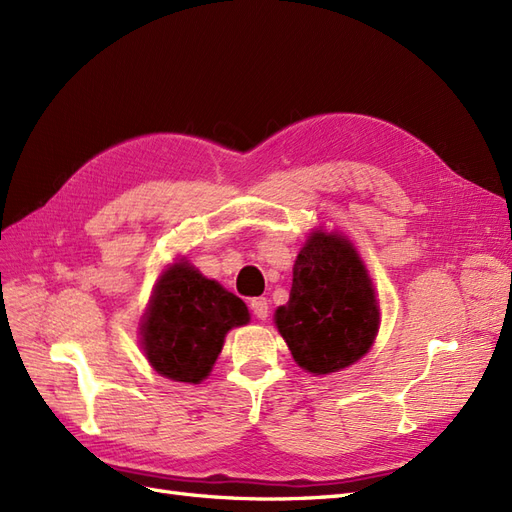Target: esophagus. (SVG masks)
I'll return each instance as SVG.
<instances>
[{
    "mask_svg": "<svg viewBox=\"0 0 512 512\" xmlns=\"http://www.w3.org/2000/svg\"><path fill=\"white\" fill-rule=\"evenodd\" d=\"M250 309H252V314H254L258 320H267V316H269V303H267L265 297L252 299V301H250Z\"/></svg>",
    "mask_w": 512,
    "mask_h": 512,
    "instance_id": "1",
    "label": "esophagus"
}]
</instances>
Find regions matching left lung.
I'll return each instance as SVG.
<instances>
[{
    "label": "left lung",
    "instance_id": "obj_1",
    "mask_svg": "<svg viewBox=\"0 0 512 512\" xmlns=\"http://www.w3.org/2000/svg\"><path fill=\"white\" fill-rule=\"evenodd\" d=\"M277 331L292 359L309 374L342 371L374 344L380 307L354 245L339 232L314 230L292 267L286 305L275 309Z\"/></svg>",
    "mask_w": 512,
    "mask_h": 512
}]
</instances>
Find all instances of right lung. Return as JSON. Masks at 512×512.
Returning <instances> with one entry per match:
<instances>
[{
    "mask_svg": "<svg viewBox=\"0 0 512 512\" xmlns=\"http://www.w3.org/2000/svg\"><path fill=\"white\" fill-rule=\"evenodd\" d=\"M247 322L250 312L237 294L181 258L153 288L141 322V344L160 376L198 384L209 376L226 333Z\"/></svg>",
    "mask_w": 512,
    "mask_h": 512,
    "instance_id": "1",
    "label": "right lung"
}]
</instances>
